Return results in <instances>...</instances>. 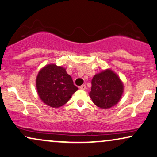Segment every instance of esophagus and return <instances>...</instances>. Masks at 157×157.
Returning a JSON list of instances; mask_svg holds the SVG:
<instances>
[{"mask_svg": "<svg viewBox=\"0 0 157 157\" xmlns=\"http://www.w3.org/2000/svg\"><path fill=\"white\" fill-rule=\"evenodd\" d=\"M80 89H81V90H85V89H86V85L85 84L81 85V86H80Z\"/></svg>", "mask_w": 157, "mask_h": 157, "instance_id": "34e87169", "label": "esophagus"}]
</instances>
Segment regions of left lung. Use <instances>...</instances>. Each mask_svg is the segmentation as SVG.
Listing matches in <instances>:
<instances>
[{
    "label": "left lung",
    "mask_w": 157,
    "mask_h": 157,
    "mask_svg": "<svg viewBox=\"0 0 157 157\" xmlns=\"http://www.w3.org/2000/svg\"><path fill=\"white\" fill-rule=\"evenodd\" d=\"M123 89L119 76L110 69H107L94 76L89 96L97 107L108 109L120 101Z\"/></svg>",
    "instance_id": "1"
}]
</instances>
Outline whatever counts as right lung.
I'll list each match as a JSON object with an SVG mask.
<instances>
[{
    "label": "right lung",
    "mask_w": 157,
    "mask_h": 157,
    "mask_svg": "<svg viewBox=\"0 0 157 157\" xmlns=\"http://www.w3.org/2000/svg\"><path fill=\"white\" fill-rule=\"evenodd\" d=\"M40 98L47 105L58 108L68 101L78 87L66 69L56 64H49L39 71L36 80Z\"/></svg>",
    "instance_id": "right-lung-1"
}]
</instances>
